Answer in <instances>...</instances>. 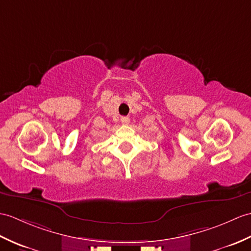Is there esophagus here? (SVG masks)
<instances>
[{"label": "esophagus", "mask_w": 251, "mask_h": 251, "mask_svg": "<svg viewBox=\"0 0 251 251\" xmlns=\"http://www.w3.org/2000/svg\"><path fill=\"white\" fill-rule=\"evenodd\" d=\"M130 122V119L128 116H122L121 118V123L122 124H128Z\"/></svg>", "instance_id": "34e87169"}]
</instances>
